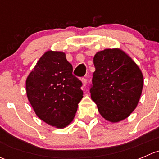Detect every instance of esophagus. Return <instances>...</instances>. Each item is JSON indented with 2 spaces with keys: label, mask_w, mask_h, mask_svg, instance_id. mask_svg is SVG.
<instances>
[{
  "label": "esophagus",
  "mask_w": 159,
  "mask_h": 159,
  "mask_svg": "<svg viewBox=\"0 0 159 159\" xmlns=\"http://www.w3.org/2000/svg\"><path fill=\"white\" fill-rule=\"evenodd\" d=\"M82 83H83V85L85 86L86 84H87V83H88V79H87V78H82Z\"/></svg>",
  "instance_id": "esophagus-1"
}]
</instances>
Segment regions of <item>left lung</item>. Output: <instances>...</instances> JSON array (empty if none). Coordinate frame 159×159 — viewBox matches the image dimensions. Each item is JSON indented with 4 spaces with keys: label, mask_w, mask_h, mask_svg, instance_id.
I'll use <instances>...</instances> for the list:
<instances>
[{
    "label": "left lung",
    "mask_w": 159,
    "mask_h": 159,
    "mask_svg": "<svg viewBox=\"0 0 159 159\" xmlns=\"http://www.w3.org/2000/svg\"><path fill=\"white\" fill-rule=\"evenodd\" d=\"M95 71L90 88L91 99L104 118L118 122L137 106L143 88L138 65L120 49H105L94 57Z\"/></svg>",
    "instance_id": "1"
}]
</instances>
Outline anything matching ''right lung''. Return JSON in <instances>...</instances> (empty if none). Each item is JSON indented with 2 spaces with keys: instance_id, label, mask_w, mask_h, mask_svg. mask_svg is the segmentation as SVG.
<instances>
[{
  "instance_id": "obj_1",
  "label": "right lung",
  "mask_w": 159,
  "mask_h": 159,
  "mask_svg": "<svg viewBox=\"0 0 159 159\" xmlns=\"http://www.w3.org/2000/svg\"><path fill=\"white\" fill-rule=\"evenodd\" d=\"M65 53L47 51L26 81L28 98L39 118L64 128L73 120L83 98L82 82L72 74Z\"/></svg>"
}]
</instances>
